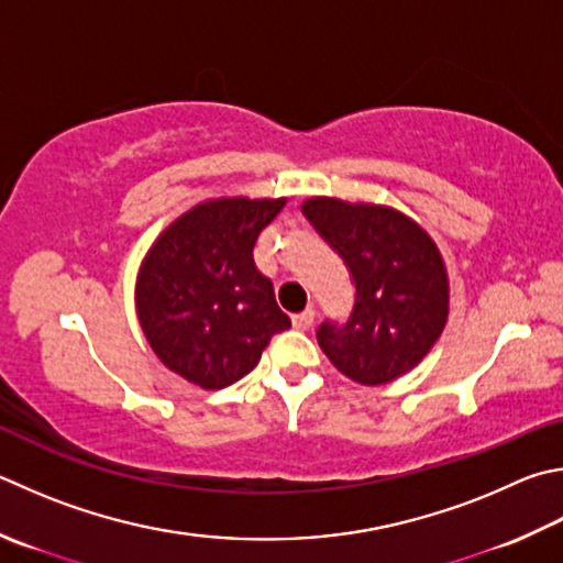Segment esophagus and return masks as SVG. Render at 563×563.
<instances>
[{
	"mask_svg": "<svg viewBox=\"0 0 563 563\" xmlns=\"http://www.w3.org/2000/svg\"><path fill=\"white\" fill-rule=\"evenodd\" d=\"M312 322H314V310L312 308L302 310L298 314H292V327H295V330H310Z\"/></svg>",
	"mask_w": 563,
	"mask_h": 563,
	"instance_id": "1",
	"label": "esophagus"
}]
</instances>
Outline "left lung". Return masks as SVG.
<instances>
[{"label":"left lung","instance_id":"obj_1","mask_svg":"<svg viewBox=\"0 0 563 563\" xmlns=\"http://www.w3.org/2000/svg\"><path fill=\"white\" fill-rule=\"evenodd\" d=\"M302 213L344 261L354 285L350 317L317 327L322 352L366 386L411 372L448 320L445 268L431 236L386 207L310 199Z\"/></svg>","mask_w":563,"mask_h":563}]
</instances>
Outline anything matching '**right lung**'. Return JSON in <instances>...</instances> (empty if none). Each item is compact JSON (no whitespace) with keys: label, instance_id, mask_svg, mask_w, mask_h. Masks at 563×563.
<instances>
[{"label":"right lung","instance_id":"obj_1","mask_svg":"<svg viewBox=\"0 0 563 563\" xmlns=\"http://www.w3.org/2000/svg\"><path fill=\"white\" fill-rule=\"evenodd\" d=\"M285 199H221L191 209L142 263L137 312L172 372L201 388L243 379L268 342L290 327L253 249Z\"/></svg>","mask_w":563,"mask_h":563}]
</instances>
